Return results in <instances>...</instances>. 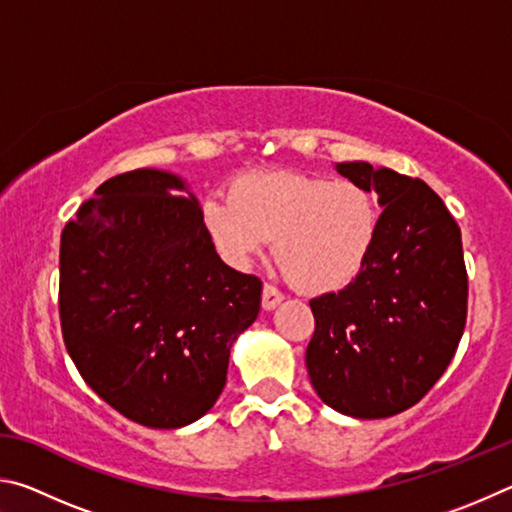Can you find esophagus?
<instances>
[{"mask_svg": "<svg viewBox=\"0 0 512 512\" xmlns=\"http://www.w3.org/2000/svg\"><path fill=\"white\" fill-rule=\"evenodd\" d=\"M284 300V296H282V291H277L273 284H264V289H262V307L266 309V311H271V309H275L277 305H280V302Z\"/></svg>", "mask_w": 512, "mask_h": 512, "instance_id": "esophagus-1", "label": "esophagus"}]
</instances>
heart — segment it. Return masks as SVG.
I'll list each match as a JSON object with an SVG mask.
<instances>
[{
    "label": "heart",
    "instance_id": "heart-1",
    "mask_svg": "<svg viewBox=\"0 0 512 512\" xmlns=\"http://www.w3.org/2000/svg\"><path fill=\"white\" fill-rule=\"evenodd\" d=\"M379 223L368 187L293 171L244 173L228 196L203 203V225L225 262L246 266L273 239L277 266L307 293L348 287L375 250Z\"/></svg>",
    "mask_w": 512,
    "mask_h": 512
}]
</instances>
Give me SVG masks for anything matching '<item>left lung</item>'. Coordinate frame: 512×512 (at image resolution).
Segmentation results:
<instances>
[{
  "mask_svg": "<svg viewBox=\"0 0 512 512\" xmlns=\"http://www.w3.org/2000/svg\"><path fill=\"white\" fill-rule=\"evenodd\" d=\"M336 171L377 192L384 212L363 271L339 293L309 300L316 329L307 372L334 411L391 418L431 391L463 336L461 228L420 178L368 162H341Z\"/></svg>",
  "mask_w": 512,
  "mask_h": 512,
  "instance_id": "obj_1",
  "label": "left lung"
}]
</instances>
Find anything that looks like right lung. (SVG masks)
<instances>
[{
	"instance_id": "add662e5",
	"label": "right lung",
	"mask_w": 512,
	"mask_h": 512,
	"mask_svg": "<svg viewBox=\"0 0 512 512\" xmlns=\"http://www.w3.org/2000/svg\"><path fill=\"white\" fill-rule=\"evenodd\" d=\"M262 282L216 255L183 180L119 173L60 237V327L94 393L124 418L178 429L212 409Z\"/></svg>"
}]
</instances>
